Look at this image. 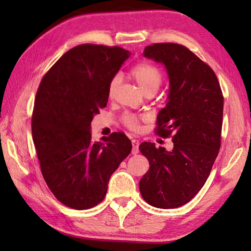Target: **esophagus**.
Masks as SVG:
<instances>
[{
  "label": "esophagus",
  "mask_w": 251,
  "mask_h": 251,
  "mask_svg": "<svg viewBox=\"0 0 251 251\" xmlns=\"http://www.w3.org/2000/svg\"><path fill=\"white\" fill-rule=\"evenodd\" d=\"M131 146H133V148H131V154L136 155L138 152V146H139V142L137 139H133V141H131Z\"/></svg>",
  "instance_id": "obj_1"
}]
</instances>
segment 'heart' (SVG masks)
<instances>
[{"label": "heart", "instance_id": "b5f03b06", "mask_svg": "<svg viewBox=\"0 0 251 251\" xmlns=\"http://www.w3.org/2000/svg\"><path fill=\"white\" fill-rule=\"evenodd\" d=\"M130 76L138 85L139 88L145 93L147 91L155 90L157 91L161 84V74L158 69H156L154 65L148 64V63H139L136 64L133 69L130 70ZM118 85V77H114L110 80L108 86L109 95H113L114 91L116 90ZM125 124L129 126L130 128H137L138 126V118L134 115H126Z\"/></svg>", "mask_w": 251, "mask_h": 251}]
</instances>
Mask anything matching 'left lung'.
Listing matches in <instances>:
<instances>
[{
  "instance_id": "1",
  "label": "left lung",
  "mask_w": 251,
  "mask_h": 251,
  "mask_svg": "<svg viewBox=\"0 0 251 251\" xmlns=\"http://www.w3.org/2000/svg\"><path fill=\"white\" fill-rule=\"evenodd\" d=\"M143 55L166 70L168 95L156 133L173 134L174 147L168 151L154 143L139 145L150 161L139 190L150 205L172 209L192 201L209 176L220 148L224 97L214 71L185 46L154 44Z\"/></svg>"
}]
</instances>
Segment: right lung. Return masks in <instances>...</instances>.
Masks as SVG:
<instances>
[{"label": "right lung", "mask_w": 251, "mask_h": 251, "mask_svg": "<svg viewBox=\"0 0 251 251\" xmlns=\"http://www.w3.org/2000/svg\"><path fill=\"white\" fill-rule=\"evenodd\" d=\"M130 56L118 46L83 44L50 67L37 90L32 135L41 172L59 201L82 210L103 201L112 174L129 155L123 133L93 142L91 123L108 100L110 80Z\"/></svg>", "instance_id": "add662e5"}]
</instances>
